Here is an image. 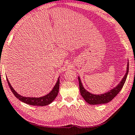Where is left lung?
Returning a JSON list of instances; mask_svg holds the SVG:
<instances>
[{"label":"left lung","instance_id":"left-lung-1","mask_svg":"<svg viewBox=\"0 0 135 135\" xmlns=\"http://www.w3.org/2000/svg\"><path fill=\"white\" fill-rule=\"evenodd\" d=\"M129 70V63L128 62L127 64V72L125 75H124L123 78H122L121 81H120L118 84L114 88L111 89L109 91H107V93H104L101 94H94L92 93H90L88 91H86L84 88L83 86L82 83L81 81L80 77L78 76V81H79V87H80V91L81 95L84 99L85 100L86 102L91 105H97V104H102L108 103L112 100L118 94V93L121 91V89L123 88V86L125 84V81H126L127 75L128 73Z\"/></svg>","mask_w":135,"mask_h":135}]
</instances>
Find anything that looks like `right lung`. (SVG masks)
I'll return each mask as SVG.
<instances>
[{"label": "right lung", "mask_w": 135, "mask_h": 135, "mask_svg": "<svg viewBox=\"0 0 135 135\" xmlns=\"http://www.w3.org/2000/svg\"><path fill=\"white\" fill-rule=\"evenodd\" d=\"M7 82H8V84L10 87V89H11L12 92L13 93L17 99H18L22 101L25 103L27 104H30V105H37V106H44V105H49L51 104L54 100L56 98L59 93V85H60V80H59V77L58 78V80L54 87L53 88L52 90L50 92L49 94H47L46 96L40 97V98H30V97H23L21 95L16 92L14 90L12 86H11L10 83H9L8 78H7Z\"/></svg>", "instance_id": "right-lung-1"}]
</instances>
